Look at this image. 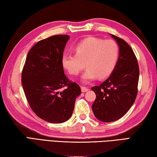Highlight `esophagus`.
<instances>
[{"label":"esophagus","instance_id":"esophagus-1","mask_svg":"<svg viewBox=\"0 0 157 157\" xmlns=\"http://www.w3.org/2000/svg\"><path fill=\"white\" fill-rule=\"evenodd\" d=\"M89 90V89L87 88V87H84V86H82L81 87V91L82 92H86Z\"/></svg>","mask_w":157,"mask_h":157}]
</instances>
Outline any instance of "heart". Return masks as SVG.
Here are the masks:
<instances>
[{
    "mask_svg": "<svg viewBox=\"0 0 157 157\" xmlns=\"http://www.w3.org/2000/svg\"><path fill=\"white\" fill-rule=\"evenodd\" d=\"M75 54H64L61 58L63 68L71 75H76L87 67L81 80L84 83L98 77L105 78L111 74L119 59V47L113 40L89 37L77 44Z\"/></svg>",
    "mask_w": 157,
    "mask_h": 157,
    "instance_id": "obj_1",
    "label": "heart"
}]
</instances>
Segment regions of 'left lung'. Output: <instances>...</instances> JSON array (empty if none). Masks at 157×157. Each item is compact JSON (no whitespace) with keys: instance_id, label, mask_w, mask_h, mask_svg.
Returning <instances> with one entry per match:
<instances>
[{"instance_id":"1","label":"left lung","mask_w":157,"mask_h":157,"mask_svg":"<svg viewBox=\"0 0 157 157\" xmlns=\"http://www.w3.org/2000/svg\"><path fill=\"white\" fill-rule=\"evenodd\" d=\"M119 47L116 67L100 86L92 87L96 99L92 108L95 117L103 122H112L127 113L135 101L139 68L132 49L116 36L110 34Z\"/></svg>"}]
</instances>
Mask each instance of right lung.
Masks as SVG:
<instances>
[{
    "mask_svg": "<svg viewBox=\"0 0 157 157\" xmlns=\"http://www.w3.org/2000/svg\"><path fill=\"white\" fill-rule=\"evenodd\" d=\"M69 39L68 35H56L40 40L28 52L22 71V86L32 109L52 123L70 119L81 93L78 85L65 76L61 63Z\"/></svg>",
    "mask_w": 157,
    "mask_h": 157,
    "instance_id": "add662e5",
    "label": "right lung"
}]
</instances>
